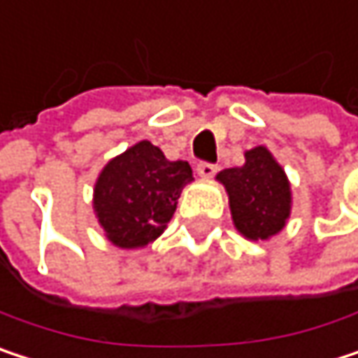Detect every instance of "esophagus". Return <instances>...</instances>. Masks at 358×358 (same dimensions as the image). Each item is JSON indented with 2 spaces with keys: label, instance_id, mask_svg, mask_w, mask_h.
Listing matches in <instances>:
<instances>
[{
  "label": "esophagus",
  "instance_id": "obj_1",
  "mask_svg": "<svg viewBox=\"0 0 358 358\" xmlns=\"http://www.w3.org/2000/svg\"><path fill=\"white\" fill-rule=\"evenodd\" d=\"M217 172V166L215 164H209V162H201L199 166H196V174L201 176V178H211L213 174Z\"/></svg>",
  "mask_w": 358,
  "mask_h": 358
}]
</instances>
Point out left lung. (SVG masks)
Returning a JSON list of instances; mask_svg holds the SVG:
<instances>
[{"label":"left lung","mask_w":358,"mask_h":358,"mask_svg":"<svg viewBox=\"0 0 358 358\" xmlns=\"http://www.w3.org/2000/svg\"><path fill=\"white\" fill-rule=\"evenodd\" d=\"M217 180L226 186L234 226L245 238L267 241L286 226L292 207L290 182L265 147L247 151L243 168H228Z\"/></svg>","instance_id":"8db88e82"}]
</instances>
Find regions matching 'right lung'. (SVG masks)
<instances>
[{
  "mask_svg": "<svg viewBox=\"0 0 358 358\" xmlns=\"http://www.w3.org/2000/svg\"><path fill=\"white\" fill-rule=\"evenodd\" d=\"M192 182L188 162H170L141 141L108 162L95 182V215L111 245L141 249L168 228L182 188Z\"/></svg>",
  "mask_w": 358,
  "mask_h": 358,
  "instance_id": "add662e5",
  "label": "right lung"
}]
</instances>
